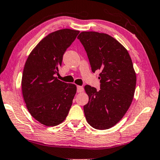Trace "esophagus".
<instances>
[{
  "instance_id": "obj_1",
  "label": "esophagus",
  "mask_w": 160,
  "mask_h": 160,
  "mask_svg": "<svg viewBox=\"0 0 160 160\" xmlns=\"http://www.w3.org/2000/svg\"><path fill=\"white\" fill-rule=\"evenodd\" d=\"M84 91V88L82 86H77V92H82Z\"/></svg>"
}]
</instances>
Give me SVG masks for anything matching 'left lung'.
<instances>
[{
  "mask_svg": "<svg viewBox=\"0 0 160 160\" xmlns=\"http://www.w3.org/2000/svg\"><path fill=\"white\" fill-rule=\"evenodd\" d=\"M84 46L92 71L100 70V89L86 85L89 101L84 106L87 121L94 128L108 129L122 119L133 100L136 73L127 50L109 34L83 32Z\"/></svg>",
  "mask_w": 160,
  "mask_h": 160,
  "instance_id": "1",
  "label": "left lung"
}]
</instances>
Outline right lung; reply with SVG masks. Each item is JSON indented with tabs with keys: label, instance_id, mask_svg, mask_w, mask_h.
Returning a JSON list of instances; mask_svg holds the SVG:
<instances>
[{
	"label": "right lung",
	"instance_id": "add662e5",
	"mask_svg": "<svg viewBox=\"0 0 160 160\" xmlns=\"http://www.w3.org/2000/svg\"><path fill=\"white\" fill-rule=\"evenodd\" d=\"M79 31L65 28L51 33L28 56L22 76V92L29 113L39 123L54 126L68 115L76 86L57 79L63 55Z\"/></svg>",
	"mask_w": 160,
	"mask_h": 160
}]
</instances>
